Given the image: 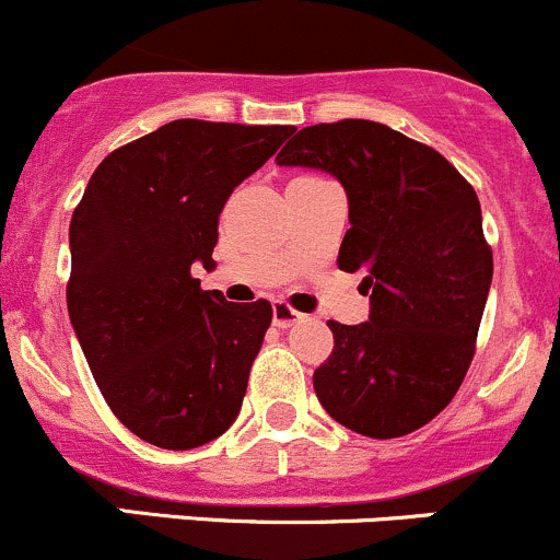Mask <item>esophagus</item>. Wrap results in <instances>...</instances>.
<instances>
[{
  "label": "esophagus",
  "mask_w": 560,
  "mask_h": 560,
  "mask_svg": "<svg viewBox=\"0 0 560 560\" xmlns=\"http://www.w3.org/2000/svg\"><path fill=\"white\" fill-rule=\"evenodd\" d=\"M301 319H303L301 312L290 308L284 301H273V325L276 327H281V330H284V327L298 325Z\"/></svg>",
  "instance_id": "1"
}]
</instances>
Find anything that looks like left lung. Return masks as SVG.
Returning a JSON list of instances; mask_svg holds the SVG:
<instances>
[{
  "instance_id": "1",
  "label": "left lung",
  "mask_w": 560,
  "mask_h": 560,
  "mask_svg": "<svg viewBox=\"0 0 560 560\" xmlns=\"http://www.w3.org/2000/svg\"><path fill=\"white\" fill-rule=\"evenodd\" d=\"M341 180L349 224L338 268L363 273L369 322L332 330L314 371L327 415L371 439L431 422L474 358L493 279L477 191L431 145L387 124L343 118L301 129L276 156Z\"/></svg>"
}]
</instances>
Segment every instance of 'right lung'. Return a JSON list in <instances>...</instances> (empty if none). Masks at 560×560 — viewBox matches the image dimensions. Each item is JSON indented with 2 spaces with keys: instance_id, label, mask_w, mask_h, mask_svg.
I'll list each match as a JSON object with an SVG mask.
<instances>
[{
  "instance_id": "1",
  "label": "right lung",
  "mask_w": 560,
  "mask_h": 560,
  "mask_svg": "<svg viewBox=\"0 0 560 560\" xmlns=\"http://www.w3.org/2000/svg\"><path fill=\"white\" fill-rule=\"evenodd\" d=\"M292 132L178 118L107 154L72 211V330L113 415L154 447H202L238 417L273 308L202 292L191 268H217L224 202Z\"/></svg>"
}]
</instances>
